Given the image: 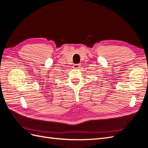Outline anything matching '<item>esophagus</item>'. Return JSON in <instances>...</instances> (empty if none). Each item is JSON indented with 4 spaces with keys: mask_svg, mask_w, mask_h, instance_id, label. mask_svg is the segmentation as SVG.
I'll return each mask as SVG.
<instances>
[{
    "mask_svg": "<svg viewBox=\"0 0 148 148\" xmlns=\"http://www.w3.org/2000/svg\"><path fill=\"white\" fill-rule=\"evenodd\" d=\"M79 66H80L79 64H74V65H73V68L74 69H78L79 68Z\"/></svg>",
    "mask_w": 148,
    "mask_h": 148,
    "instance_id": "1",
    "label": "esophagus"
}]
</instances>
